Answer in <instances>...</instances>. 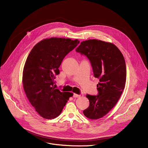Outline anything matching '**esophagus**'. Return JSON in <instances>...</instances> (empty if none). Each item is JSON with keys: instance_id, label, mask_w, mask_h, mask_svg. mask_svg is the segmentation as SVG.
Masks as SVG:
<instances>
[{"instance_id": "34e87169", "label": "esophagus", "mask_w": 148, "mask_h": 148, "mask_svg": "<svg viewBox=\"0 0 148 148\" xmlns=\"http://www.w3.org/2000/svg\"><path fill=\"white\" fill-rule=\"evenodd\" d=\"M81 96L80 95H77V94H76V93H74L73 94V97L74 98H77V97H80Z\"/></svg>"}]
</instances>
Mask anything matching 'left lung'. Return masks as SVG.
Here are the masks:
<instances>
[{"label":"left lung","instance_id":"1","mask_svg":"<svg viewBox=\"0 0 148 148\" xmlns=\"http://www.w3.org/2000/svg\"><path fill=\"white\" fill-rule=\"evenodd\" d=\"M76 51L89 59L94 76L99 79L98 94L86 95L89 106L83 113L90 119L101 118L117 104L125 88L127 68L124 58L115 45L96 39L83 41Z\"/></svg>","mask_w":148,"mask_h":148}]
</instances>
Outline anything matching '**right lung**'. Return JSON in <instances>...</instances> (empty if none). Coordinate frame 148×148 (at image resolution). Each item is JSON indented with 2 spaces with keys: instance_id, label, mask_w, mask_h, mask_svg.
<instances>
[{
  "instance_id": "add662e5",
  "label": "right lung",
  "mask_w": 148,
  "mask_h": 148,
  "mask_svg": "<svg viewBox=\"0 0 148 148\" xmlns=\"http://www.w3.org/2000/svg\"><path fill=\"white\" fill-rule=\"evenodd\" d=\"M79 42L77 39H44L33 47L27 57L23 72V88L31 105L44 119L59 116L69 97L73 96L53 86L64 58Z\"/></svg>"
}]
</instances>
